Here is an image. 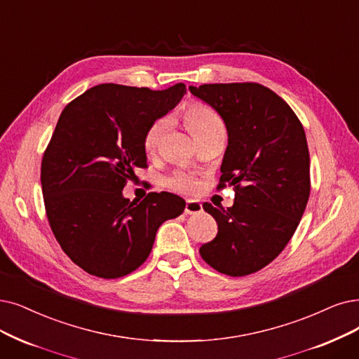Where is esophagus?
Here are the masks:
<instances>
[{
  "instance_id": "esophagus-1",
  "label": "esophagus",
  "mask_w": 359,
  "mask_h": 359,
  "mask_svg": "<svg viewBox=\"0 0 359 359\" xmlns=\"http://www.w3.org/2000/svg\"><path fill=\"white\" fill-rule=\"evenodd\" d=\"M203 210V208H202V203L200 202H197V200H187V202H185V213H189V215H194V213H200Z\"/></svg>"
}]
</instances>
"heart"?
Listing matches in <instances>:
<instances>
[{
	"instance_id": "obj_1",
	"label": "heart",
	"mask_w": 359,
	"mask_h": 359,
	"mask_svg": "<svg viewBox=\"0 0 359 359\" xmlns=\"http://www.w3.org/2000/svg\"><path fill=\"white\" fill-rule=\"evenodd\" d=\"M182 121L189 126V130L198 140V142L225 137V125L222 119L209 107L193 104L182 111ZM166 128L168 118L156 119L147 128L144 137H142V149H144L149 157L156 156L159 151ZM168 187L181 193H196L200 187V182L197 178L189 174H177L168 180Z\"/></svg>"
}]
</instances>
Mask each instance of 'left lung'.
I'll use <instances>...</instances> for the list:
<instances>
[{
    "label": "left lung",
    "instance_id": "8db88e82",
    "mask_svg": "<svg viewBox=\"0 0 359 359\" xmlns=\"http://www.w3.org/2000/svg\"><path fill=\"white\" fill-rule=\"evenodd\" d=\"M190 91L226 125L218 187L233 185L236 193L228 209L203 205L218 234L198 252L221 274L249 276L283 252L305 212L311 177L304 126L292 107L261 83H203Z\"/></svg>",
    "mask_w": 359,
    "mask_h": 359
}]
</instances>
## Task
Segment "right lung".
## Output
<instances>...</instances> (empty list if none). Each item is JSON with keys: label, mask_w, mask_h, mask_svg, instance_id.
Returning a JSON list of instances; mask_svg holds the SVG:
<instances>
[{"label": "right lung", "mask_w": 359, "mask_h": 359, "mask_svg": "<svg viewBox=\"0 0 359 359\" xmlns=\"http://www.w3.org/2000/svg\"><path fill=\"white\" fill-rule=\"evenodd\" d=\"M185 91L184 83L162 91L102 83L63 109L42 156V196L55 240L88 274L110 280L135 271L159 226L184 212L177 194L151 191L130 202L122 190L135 168L147 166V128Z\"/></svg>", "instance_id": "obj_1"}]
</instances>
